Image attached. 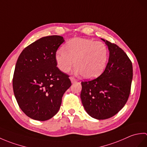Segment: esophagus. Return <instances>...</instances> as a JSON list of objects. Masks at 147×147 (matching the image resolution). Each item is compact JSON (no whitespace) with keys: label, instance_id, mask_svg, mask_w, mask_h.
Listing matches in <instances>:
<instances>
[{"label":"esophagus","instance_id":"1","mask_svg":"<svg viewBox=\"0 0 147 147\" xmlns=\"http://www.w3.org/2000/svg\"><path fill=\"white\" fill-rule=\"evenodd\" d=\"M70 80H71V81L72 83L76 82H77V81H78V80L76 79L75 78H74V77H70Z\"/></svg>","mask_w":147,"mask_h":147}]
</instances>
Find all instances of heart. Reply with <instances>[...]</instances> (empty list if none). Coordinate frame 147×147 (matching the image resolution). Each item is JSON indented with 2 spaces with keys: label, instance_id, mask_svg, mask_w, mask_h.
I'll use <instances>...</instances> for the list:
<instances>
[{
  "label": "heart",
  "instance_id": "obj_1",
  "mask_svg": "<svg viewBox=\"0 0 147 147\" xmlns=\"http://www.w3.org/2000/svg\"><path fill=\"white\" fill-rule=\"evenodd\" d=\"M108 57V49L104 43L74 38L65 43L63 51L57 52L55 61L63 73H68L74 65L77 73L82 74L85 78L92 79L104 72Z\"/></svg>",
  "mask_w": 147,
  "mask_h": 147
}]
</instances>
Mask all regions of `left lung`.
I'll return each instance as SVG.
<instances>
[{
	"mask_svg": "<svg viewBox=\"0 0 147 147\" xmlns=\"http://www.w3.org/2000/svg\"><path fill=\"white\" fill-rule=\"evenodd\" d=\"M102 40L109 51L108 63L100 76L82 82L80 95L87 113L99 120L114 116L125 105L133 79L132 62L126 53L114 43Z\"/></svg>",
	"mask_w": 147,
	"mask_h": 147,
	"instance_id": "obj_1",
	"label": "left lung"
}]
</instances>
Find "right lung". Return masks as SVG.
<instances>
[{"instance_id":"add662e5","label":"right lung","mask_w":147,"mask_h":147,"mask_svg":"<svg viewBox=\"0 0 147 147\" xmlns=\"http://www.w3.org/2000/svg\"><path fill=\"white\" fill-rule=\"evenodd\" d=\"M63 37L47 36L24 49L16 64L12 86L20 109L33 119L44 121L57 113L71 86L69 75L57 67L55 54Z\"/></svg>"}]
</instances>
